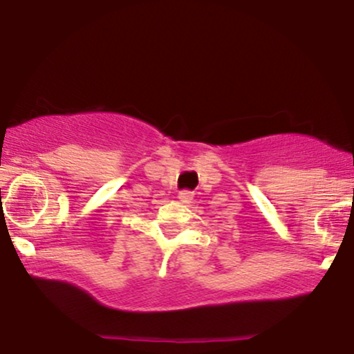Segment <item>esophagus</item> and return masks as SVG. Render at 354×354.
<instances>
[{
    "label": "esophagus",
    "instance_id": "esophagus-1",
    "mask_svg": "<svg viewBox=\"0 0 354 354\" xmlns=\"http://www.w3.org/2000/svg\"><path fill=\"white\" fill-rule=\"evenodd\" d=\"M193 191H189V189H183V191H180V196H178V200L180 201H183V203H189L191 200H193Z\"/></svg>",
    "mask_w": 354,
    "mask_h": 354
}]
</instances>
